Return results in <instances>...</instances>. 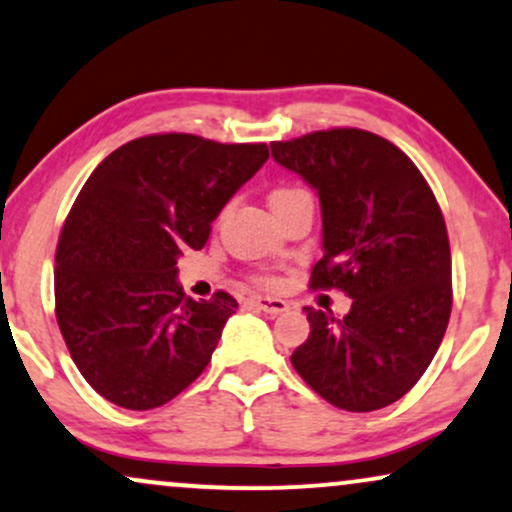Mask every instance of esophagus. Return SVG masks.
Returning <instances> with one entry per match:
<instances>
[{
    "instance_id": "1",
    "label": "esophagus",
    "mask_w": 512,
    "mask_h": 512,
    "mask_svg": "<svg viewBox=\"0 0 512 512\" xmlns=\"http://www.w3.org/2000/svg\"><path fill=\"white\" fill-rule=\"evenodd\" d=\"M251 304H256L261 311H266L270 315H277V313H285L289 304L282 299H275V296H251Z\"/></svg>"
}]
</instances>
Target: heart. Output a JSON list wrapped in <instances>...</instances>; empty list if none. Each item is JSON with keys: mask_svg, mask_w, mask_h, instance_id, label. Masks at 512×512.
<instances>
[{"mask_svg": "<svg viewBox=\"0 0 512 512\" xmlns=\"http://www.w3.org/2000/svg\"><path fill=\"white\" fill-rule=\"evenodd\" d=\"M301 194H306V192H304V189H299V187H277L275 192L270 194V206L282 204V201H289L294 197H301Z\"/></svg>", "mask_w": 512, "mask_h": 512, "instance_id": "obj_1", "label": "heart"}]
</instances>
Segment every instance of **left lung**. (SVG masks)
Segmentation results:
<instances>
[{"mask_svg":"<svg viewBox=\"0 0 512 512\" xmlns=\"http://www.w3.org/2000/svg\"><path fill=\"white\" fill-rule=\"evenodd\" d=\"M273 159L320 197L325 256L313 289H342L351 311H304L292 353L315 394L351 413L399 401L432 363L451 315V249L430 185L403 151L358 128L270 142Z\"/></svg>","mask_w":512,"mask_h":512,"instance_id":"obj_1","label":"left lung"}]
</instances>
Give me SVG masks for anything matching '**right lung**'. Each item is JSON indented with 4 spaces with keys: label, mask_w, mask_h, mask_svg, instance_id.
I'll return each mask as SVG.
<instances>
[{
    "label": "right lung",
    "mask_w": 512,
    "mask_h": 512,
    "mask_svg": "<svg viewBox=\"0 0 512 512\" xmlns=\"http://www.w3.org/2000/svg\"><path fill=\"white\" fill-rule=\"evenodd\" d=\"M268 156L266 144L166 132L118 147L82 185L56 246V323L106 401L159 408L204 372L237 301L189 299L178 258L206 244Z\"/></svg>",
    "instance_id": "1"
}]
</instances>
